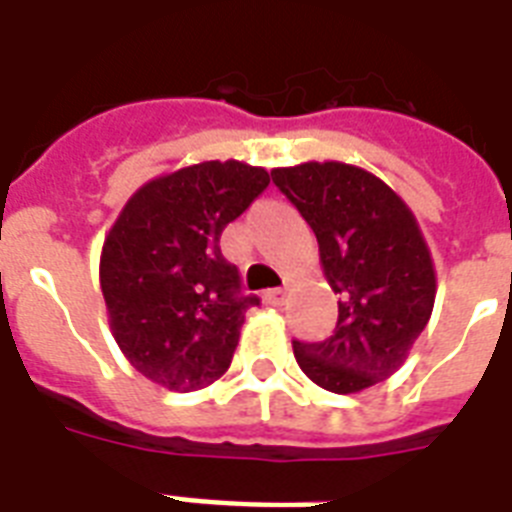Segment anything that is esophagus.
Masks as SVG:
<instances>
[{
	"instance_id": "obj_1",
	"label": "esophagus",
	"mask_w": 512,
	"mask_h": 512,
	"mask_svg": "<svg viewBox=\"0 0 512 512\" xmlns=\"http://www.w3.org/2000/svg\"><path fill=\"white\" fill-rule=\"evenodd\" d=\"M265 300H268V303L276 305V308H279V305H284V303H287V300H289L287 289H281V287L268 289V292H265Z\"/></svg>"
}]
</instances>
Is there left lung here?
<instances>
[{"label":"left lung","instance_id":"left-lung-1","mask_svg":"<svg viewBox=\"0 0 512 512\" xmlns=\"http://www.w3.org/2000/svg\"><path fill=\"white\" fill-rule=\"evenodd\" d=\"M313 228L337 300L335 335L292 342L319 388L361 393L404 364L436 303V268L417 217L388 183L342 162L271 170Z\"/></svg>","mask_w":512,"mask_h":512}]
</instances>
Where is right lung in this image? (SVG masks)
Wrapping results in <instances>:
<instances>
[{"label":"right lung","mask_w":512,"mask_h":512,"mask_svg":"<svg viewBox=\"0 0 512 512\" xmlns=\"http://www.w3.org/2000/svg\"><path fill=\"white\" fill-rule=\"evenodd\" d=\"M263 167L201 162L154 177L132 193L100 252V289L124 358L177 393L223 377L244 313L239 268L220 236L268 188Z\"/></svg>","instance_id":"right-lung-1"}]
</instances>
